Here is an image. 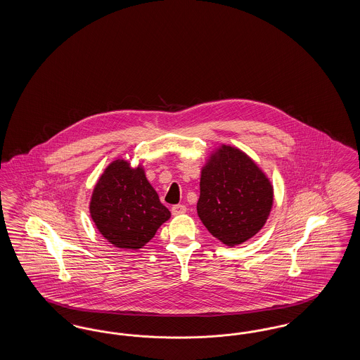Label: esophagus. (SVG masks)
<instances>
[{
    "label": "esophagus",
    "mask_w": 360,
    "mask_h": 360,
    "mask_svg": "<svg viewBox=\"0 0 360 360\" xmlns=\"http://www.w3.org/2000/svg\"><path fill=\"white\" fill-rule=\"evenodd\" d=\"M186 212V206L185 205H174L172 207V213L174 216H178V214H184Z\"/></svg>",
    "instance_id": "1"
}]
</instances>
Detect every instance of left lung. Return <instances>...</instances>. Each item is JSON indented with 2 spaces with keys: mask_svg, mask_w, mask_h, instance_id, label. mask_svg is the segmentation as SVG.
<instances>
[{
  "mask_svg": "<svg viewBox=\"0 0 360 360\" xmlns=\"http://www.w3.org/2000/svg\"><path fill=\"white\" fill-rule=\"evenodd\" d=\"M273 197V186L257 163L238 148L221 146L201 172L197 212L216 239L233 247L262 229Z\"/></svg>",
  "mask_w": 360,
  "mask_h": 360,
  "instance_id": "left-lung-1",
  "label": "left lung"
}]
</instances>
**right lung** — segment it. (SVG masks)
<instances>
[{
	"label": "right lung",
	"instance_id": "right-lung-1",
	"mask_svg": "<svg viewBox=\"0 0 360 360\" xmlns=\"http://www.w3.org/2000/svg\"><path fill=\"white\" fill-rule=\"evenodd\" d=\"M90 214L103 238L124 250L146 245L172 216L143 167L132 169L124 159L112 162L100 176L93 190Z\"/></svg>",
	"mask_w": 360,
	"mask_h": 360
}]
</instances>
